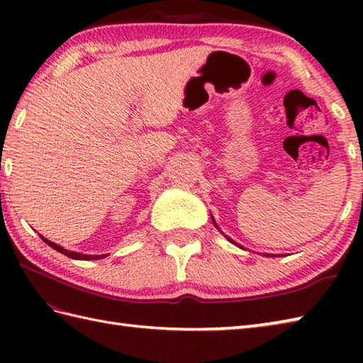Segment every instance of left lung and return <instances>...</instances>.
<instances>
[{"label": "left lung", "mask_w": 363, "mask_h": 363, "mask_svg": "<svg viewBox=\"0 0 363 363\" xmlns=\"http://www.w3.org/2000/svg\"><path fill=\"white\" fill-rule=\"evenodd\" d=\"M211 218H212V223H213V226H215V228H217V229H218V230H220V233H221V234H223V230H221V229H220V228H218V225H217V221H215V218H213V217H212V215H211ZM223 235H225V234H223ZM225 237H226V238H228V240H229V242H230V243H233V245H235V246H238V248H242V250H245V248H243V246H242V245H240V243H237V242H235V240H233V238H229V237H228V235H225ZM264 256H265V257H279V256H282V254H264Z\"/></svg>", "instance_id": "left-lung-1"}]
</instances>
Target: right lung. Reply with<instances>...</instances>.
<instances>
[{
    "label": "right lung",
    "mask_w": 363,
    "mask_h": 363,
    "mask_svg": "<svg viewBox=\"0 0 363 363\" xmlns=\"http://www.w3.org/2000/svg\"><path fill=\"white\" fill-rule=\"evenodd\" d=\"M38 235H40V234H38ZM40 238H42V240H43L46 245H50L52 250L62 252V254H65L67 257L74 259V260H98V259H104V257H106V254H84V252H76V251L65 250L64 246H60V245H57V243H54V242L48 240V238H45L43 235H40Z\"/></svg>",
    "instance_id": "add662e5"
}]
</instances>
